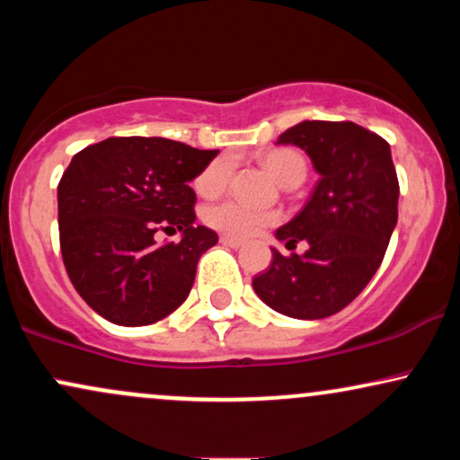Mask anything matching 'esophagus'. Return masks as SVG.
Masks as SVG:
<instances>
[{
    "label": "esophagus",
    "instance_id": "1",
    "mask_svg": "<svg viewBox=\"0 0 460 460\" xmlns=\"http://www.w3.org/2000/svg\"><path fill=\"white\" fill-rule=\"evenodd\" d=\"M220 244L231 246V248H242L244 246V242L237 240V237H231V235H220Z\"/></svg>",
    "mask_w": 460,
    "mask_h": 460
}]
</instances>
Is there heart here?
Returning <instances> with one entry per match:
<instances>
[{"label": "heart", "mask_w": 460, "mask_h": 460, "mask_svg": "<svg viewBox=\"0 0 460 460\" xmlns=\"http://www.w3.org/2000/svg\"><path fill=\"white\" fill-rule=\"evenodd\" d=\"M260 162L283 186L300 183L307 175V162L298 151L292 149L268 151L260 157ZM231 172H234V160L229 155L216 157L194 179V188H197L200 197H218L229 186ZM203 220L220 234L237 237V240H248V237L257 235L268 226L277 225L281 220V214L277 209L251 208L242 200H223V203H214L205 208Z\"/></svg>", "instance_id": "heart-1"}]
</instances>
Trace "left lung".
<instances>
[{"label":"left lung","instance_id":"obj_1","mask_svg":"<svg viewBox=\"0 0 460 460\" xmlns=\"http://www.w3.org/2000/svg\"><path fill=\"white\" fill-rule=\"evenodd\" d=\"M314 162L320 181L298 216L277 231L288 248H272L252 289L268 307L298 320H320L355 300L381 266L398 223V175L387 140L350 120H303L279 136Z\"/></svg>","mask_w":460,"mask_h":460}]
</instances>
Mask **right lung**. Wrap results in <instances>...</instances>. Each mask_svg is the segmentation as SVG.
Wrapping results in <instances>:
<instances>
[{
  "label": "right lung",
  "mask_w": 460,
  "mask_h": 460,
  "mask_svg": "<svg viewBox=\"0 0 460 460\" xmlns=\"http://www.w3.org/2000/svg\"><path fill=\"white\" fill-rule=\"evenodd\" d=\"M216 155L142 136L108 138L73 155L58 183L62 261L102 318L153 324L188 298L200 255L218 242L194 225L190 181ZM157 230H181L182 242L157 245Z\"/></svg>",
  "instance_id": "right-lung-1"
}]
</instances>
